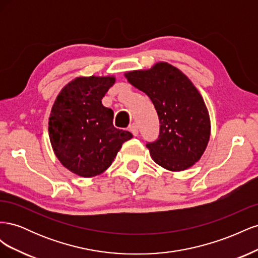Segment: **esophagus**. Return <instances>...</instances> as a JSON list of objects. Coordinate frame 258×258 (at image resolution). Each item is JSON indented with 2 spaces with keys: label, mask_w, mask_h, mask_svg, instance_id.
I'll return each mask as SVG.
<instances>
[{
  "label": "esophagus",
  "mask_w": 258,
  "mask_h": 258,
  "mask_svg": "<svg viewBox=\"0 0 258 258\" xmlns=\"http://www.w3.org/2000/svg\"><path fill=\"white\" fill-rule=\"evenodd\" d=\"M129 130L131 131V134L134 135L135 137H137L139 135V127L136 122H132L129 126Z\"/></svg>",
  "instance_id": "34e87169"
}]
</instances>
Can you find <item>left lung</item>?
I'll use <instances>...</instances> for the list:
<instances>
[{
	"mask_svg": "<svg viewBox=\"0 0 258 258\" xmlns=\"http://www.w3.org/2000/svg\"><path fill=\"white\" fill-rule=\"evenodd\" d=\"M127 81L152 100L160 135L146 144L153 160L169 171H184L199 161L208 146L211 120L205 100L181 70L165 61L124 73Z\"/></svg>",
	"mask_w": 258,
	"mask_h": 258,
	"instance_id": "obj_1",
	"label": "left lung"
}]
</instances>
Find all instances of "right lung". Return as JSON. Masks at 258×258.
I'll return each mask as SVG.
<instances>
[{
	"instance_id": "1",
	"label": "right lung",
	"mask_w": 258,
	"mask_h": 258,
	"mask_svg": "<svg viewBox=\"0 0 258 258\" xmlns=\"http://www.w3.org/2000/svg\"><path fill=\"white\" fill-rule=\"evenodd\" d=\"M114 75L77 76L62 88L52 104L48 135L61 165L82 177L103 173L112 165L129 131L116 129L114 113L102 98L115 84Z\"/></svg>"
}]
</instances>
